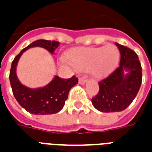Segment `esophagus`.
Masks as SVG:
<instances>
[{"label": "esophagus", "mask_w": 152, "mask_h": 152, "mask_svg": "<svg viewBox=\"0 0 152 152\" xmlns=\"http://www.w3.org/2000/svg\"><path fill=\"white\" fill-rule=\"evenodd\" d=\"M86 82H87L86 77H80V78L79 79V83L80 84H84Z\"/></svg>", "instance_id": "esophagus-1"}]
</instances>
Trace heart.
Segmentation results:
<instances>
[{
	"label": "heart",
	"mask_w": 152,
	"mask_h": 152,
	"mask_svg": "<svg viewBox=\"0 0 152 152\" xmlns=\"http://www.w3.org/2000/svg\"><path fill=\"white\" fill-rule=\"evenodd\" d=\"M69 61L80 72H92L96 78H104L117 66L120 53L113 45L103 47H79L68 54Z\"/></svg>",
	"instance_id": "1"
}]
</instances>
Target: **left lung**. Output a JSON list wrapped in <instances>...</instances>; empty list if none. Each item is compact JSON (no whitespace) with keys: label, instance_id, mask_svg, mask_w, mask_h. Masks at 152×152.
<instances>
[{"label":"left lung","instance_id":"obj_1","mask_svg":"<svg viewBox=\"0 0 152 152\" xmlns=\"http://www.w3.org/2000/svg\"><path fill=\"white\" fill-rule=\"evenodd\" d=\"M115 44L121 53L120 65L100 81L99 91L91 99L94 107L105 113L125 110L136 98L142 82L141 64L137 53L126 46Z\"/></svg>","mask_w":152,"mask_h":152}]
</instances>
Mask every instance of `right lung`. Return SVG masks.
Here are the masks:
<instances>
[{
  "label": "right lung",
  "mask_w": 152,
  "mask_h": 152,
  "mask_svg": "<svg viewBox=\"0 0 152 152\" xmlns=\"http://www.w3.org/2000/svg\"><path fill=\"white\" fill-rule=\"evenodd\" d=\"M57 41L39 39L33 42L24 48L14 58L11 67L9 80L13 95L16 101L27 112L35 115L53 114L61 110L68 99L69 92L73 86L78 83V79L72 76L69 79H61L55 76L54 78L42 88H30L20 83L16 75V66L23 52L32 47H42L53 53L59 46Z\"/></svg>",
  "instance_id": "right-lung-1"
}]
</instances>
